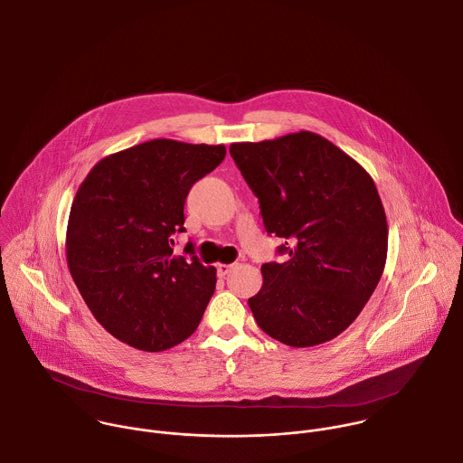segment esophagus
<instances>
[{"instance_id":"esophagus-1","label":"esophagus","mask_w":463,"mask_h":463,"mask_svg":"<svg viewBox=\"0 0 463 463\" xmlns=\"http://www.w3.org/2000/svg\"><path fill=\"white\" fill-rule=\"evenodd\" d=\"M234 267H236V265H225V263L218 265V276H220V278H225V276H229V272H231Z\"/></svg>"}]
</instances>
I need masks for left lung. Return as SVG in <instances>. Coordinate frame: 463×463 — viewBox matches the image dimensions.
I'll list each match as a JSON object with an SVG mask.
<instances>
[{"instance_id": "8db88e82", "label": "left lung", "mask_w": 463, "mask_h": 463, "mask_svg": "<svg viewBox=\"0 0 463 463\" xmlns=\"http://www.w3.org/2000/svg\"><path fill=\"white\" fill-rule=\"evenodd\" d=\"M258 196L263 225L283 240V263L261 267L249 299L272 339L307 348L345 332L377 288L388 254V222L375 182L317 133L229 147Z\"/></svg>"}]
</instances>
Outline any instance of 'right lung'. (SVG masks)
I'll return each instance as SVG.
<instances>
[{
    "label": "right lung",
    "instance_id": "1",
    "mask_svg": "<svg viewBox=\"0 0 463 463\" xmlns=\"http://www.w3.org/2000/svg\"><path fill=\"white\" fill-rule=\"evenodd\" d=\"M225 146L155 138L113 153L80 184L68 218L66 261L93 317L118 341L162 352L200 325L216 287L184 232L189 189L216 169Z\"/></svg>",
    "mask_w": 463,
    "mask_h": 463
}]
</instances>
